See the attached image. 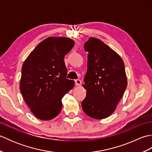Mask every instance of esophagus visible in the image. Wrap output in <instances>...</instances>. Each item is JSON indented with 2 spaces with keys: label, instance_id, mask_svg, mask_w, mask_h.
Returning a JSON list of instances; mask_svg holds the SVG:
<instances>
[{
  "label": "esophagus",
  "instance_id": "obj_1",
  "mask_svg": "<svg viewBox=\"0 0 152 152\" xmlns=\"http://www.w3.org/2000/svg\"><path fill=\"white\" fill-rule=\"evenodd\" d=\"M74 82H75V85L77 86H80V85H81V83H82V81L79 79L75 80H74Z\"/></svg>",
  "mask_w": 152,
  "mask_h": 152
}]
</instances>
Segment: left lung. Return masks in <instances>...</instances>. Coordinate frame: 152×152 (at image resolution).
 <instances>
[{"label": "left lung", "instance_id": "obj_1", "mask_svg": "<svg viewBox=\"0 0 152 152\" xmlns=\"http://www.w3.org/2000/svg\"><path fill=\"white\" fill-rule=\"evenodd\" d=\"M83 48L88 55L83 80L87 92L82 107L89 117L104 119L114 112L127 88L125 64L118 54L97 38H89Z\"/></svg>", "mask_w": 152, "mask_h": 152}]
</instances>
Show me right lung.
I'll list each match as a JSON object with an SVG mask.
<instances>
[{
	"mask_svg": "<svg viewBox=\"0 0 152 152\" xmlns=\"http://www.w3.org/2000/svg\"><path fill=\"white\" fill-rule=\"evenodd\" d=\"M74 41L49 37L34 48L23 64L20 91L31 111L38 119L50 120L59 114L63 97L74 82L66 78L64 57Z\"/></svg>",
	"mask_w": 152,
	"mask_h": 152,
	"instance_id": "add662e5",
	"label": "right lung"
}]
</instances>
